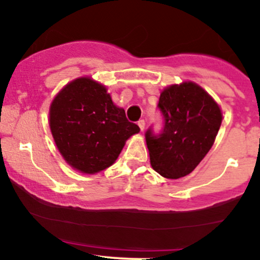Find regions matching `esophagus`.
Segmentation results:
<instances>
[{"instance_id": "esophagus-1", "label": "esophagus", "mask_w": 260, "mask_h": 260, "mask_svg": "<svg viewBox=\"0 0 260 260\" xmlns=\"http://www.w3.org/2000/svg\"><path fill=\"white\" fill-rule=\"evenodd\" d=\"M138 126H139V128H140V131L144 129V127H145V121H144V120H139V121H138Z\"/></svg>"}]
</instances>
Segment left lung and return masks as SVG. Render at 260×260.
<instances>
[{
    "mask_svg": "<svg viewBox=\"0 0 260 260\" xmlns=\"http://www.w3.org/2000/svg\"><path fill=\"white\" fill-rule=\"evenodd\" d=\"M157 109L162 129L145 132L150 164L166 178L183 177L194 170L213 147L221 126V110L196 83L171 85L161 92Z\"/></svg>",
    "mask_w": 260,
    "mask_h": 260,
    "instance_id": "left-lung-1",
    "label": "left lung"
}]
</instances>
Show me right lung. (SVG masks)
I'll return each instance as SVG.
<instances>
[{"label": "right lung", "mask_w": 260, "mask_h": 260, "mask_svg": "<svg viewBox=\"0 0 260 260\" xmlns=\"http://www.w3.org/2000/svg\"><path fill=\"white\" fill-rule=\"evenodd\" d=\"M50 128L64 160L84 174L111 166L126 140L140 131L113 105L105 86L90 78L73 80L58 92L50 107Z\"/></svg>", "instance_id": "obj_1"}]
</instances>
